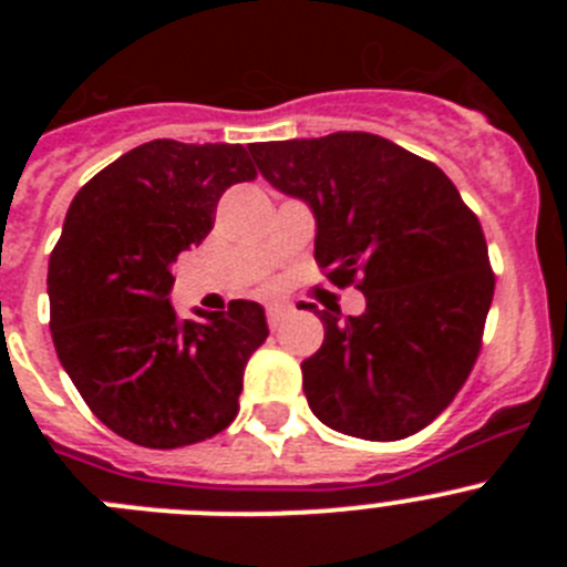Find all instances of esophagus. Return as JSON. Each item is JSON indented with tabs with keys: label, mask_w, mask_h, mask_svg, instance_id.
Wrapping results in <instances>:
<instances>
[{
	"label": "esophagus",
	"mask_w": 567,
	"mask_h": 567,
	"mask_svg": "<svg viewBox=\"0 0 567 567\" xmlns=\"http://www.w3.org/2000/svg\"><path fill=\"white\" fill-rule=\"evenodd\" d=\"M289 312H292V303H287V300H275V303L267 307V323L272 329H278L280 323L289 318Z\"/></svg>",
	"instance_id": "esophagus-1"
}]
</instances>
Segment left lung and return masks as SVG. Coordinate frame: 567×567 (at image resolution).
Masks as SVG:
<instances>
[{
  "label": "left lung",
  "instance_id": "left-lung-1",
  "mask_svg": "<svg viewBox=\"0 0 567 567\" xmlns=\"http://www.w3.org/2000/svg\"><path fill=\"white\" fill-rule=\"evenodd\" d=\"M260 175L315 213V260L334 287H358L365 312L323 320V346L300 363L320 423L360 440H403L463 389L494 298L477 215L452 178L372 133L249 144Z\"/></svg>",
  "mask_w": 567,
  "mask_h": 567
}]
</instances>
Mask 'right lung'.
Returning <instances> with one entry per match:
<instances>
[{"label": "right lung", "instance_id": "1", "mask_svg": "<svg viewBox=\"0 0 567 567\" xmlns=\"http://www.w3.org/2000/svg\"><path fill=\"white\" fill-rule=\"evenodd\" d=\"M240 144L155 138L115 158L76 193L50 252V334L64 372L110 432L147 449H182L238 414L244 365L267 340L252 300L182 320L173 264L198 247L218 198L252 182Z\"/></svg>", "mask_w": 567, "mask_h": 567}]
</instances>
